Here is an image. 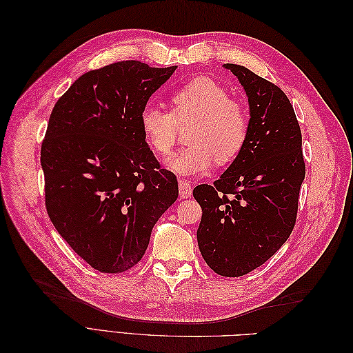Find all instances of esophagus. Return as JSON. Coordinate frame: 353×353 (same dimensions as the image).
<instances>
[{
	"label": "esophagus",
	"mask_w": 353,
	"mask_h": 353,
	"mask_svg": "<svg viewBox=\"0 0 353 353\" xmlns=\"http://www.w3.org/2000/svg\"><path fill=\"white\" fill-rule=\"evenodd\" d=\"M178 187H179V199H188L191 193H193V188H191V185L185 179H179Z\"/></svg>",
	"instance_id": "1"
}]
</instances>
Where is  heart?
<instances>
[{
    "mask_svg": "<svg viewBox=\"0 0 353 353\" xmlns=\"http://www.w3.org/2000/svg\"><path fill=\"white\" fill-rule=\"evenodd\" d=\"M172 110L147 105L140 114V126L150 150L168 157L176 143L178 126L193 122L183 152L166 162L178 175H203L213 166L228 165L245 144L249 114L244 105L230 99V92L209 78H196L170 97Z\"/></svg>",
    "mask_w": 353,
    "mask_h": 353,
    "instance_id": "heart-1",
    "label": "heart"
}]
</instances>
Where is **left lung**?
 Instances as JSON below:
<instances>
[{"label":"left lung","mask_w":353,"mask_h":353,"mask_svg":"<svg viewBox=\"0 0 353 353\" xmlns=\"http://www.w3.org/2000/svg\"><path fill=\"white\" fill-rule=\"evenodd\" d=\"M249 99L248 140L213 185L193 196L201 208L199 249L209 268L241 276L268 261L293 231L305 179L302 132L287 95L244 66L227 63Z\"/></svg>","instance_id":"left-lung-1"}]
</instances>
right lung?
<instances>
[{"mask_svg":"<svg viewBox=\"0 0 353 353\" xmlns=\"http://www.w3.org/2000/svg\"><path fill=\"white\" fill-rule=\"evenodd\" d=\"M176 66L117 61L83 73L51 112L41 147L46 206L60 236L94 270L141 261L178 181L148 148L140 114Z\"/></svg>","mask_w":353,"mask_h":353,"instance_id":"1","label":"right lung"}]
</instances>
